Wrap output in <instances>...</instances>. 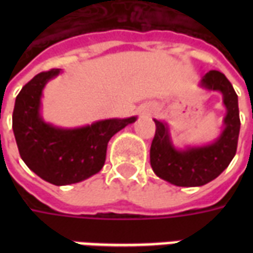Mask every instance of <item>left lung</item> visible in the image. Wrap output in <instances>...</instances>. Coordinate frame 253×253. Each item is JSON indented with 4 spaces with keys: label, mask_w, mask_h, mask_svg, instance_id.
<instances>
[{
    "label": "left lung",
    "mask_w": 253,
    "mask_h": 253,
    "mask_svg": "<svg viewBox=\"0 0 253 253\" xmlns=\"http://www.w3.org/2000/svg\"><path fill=\"white\" fill-rule=\"evenodd\" d=\"M199 88L219 92L226 110L222 130L214 141L177 148L169 125L154 119L156 134L150 146V165L160 179L177 187H201L214 180L228 168L237 150L240 132L239 99L225 74L210 70L202 77Z\"/></svg>",
    "instance_id": "obj_1"
}]
</instances>
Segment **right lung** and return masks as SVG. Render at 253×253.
<instances>
[{"mask_svg":"<svg viewBox=\"0 0 253 253\" xmlns=\"http://www.w3.org/2000/svg\"><path fill=\"white\" fill-rule=\"evenodd\" d=\"M61 69L36 74L14 101L12 127L25 165L54 186H67L99 173L105 163L107 145L116 132L137 121V116L96 121L81 127H61L42 115V97L47 83Z\"/></svg>","mask_w":253,"mask_h":253,"instance_id":"add662e5","label":"right lung"}]
</instances>
